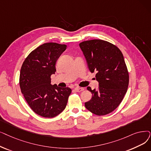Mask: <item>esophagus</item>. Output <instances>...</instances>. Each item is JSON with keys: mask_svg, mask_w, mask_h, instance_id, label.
<instances>
[{"mask_svg": "<svg viewBox=\"0 0 151 151\" xmlns=\"http://www.w3.org/2000/svg\"><path fill=\"white\" fill-rule=\"evenodd\" d=\"M75 90L76 92H81V91H84V88H75Z\"/></svg>", "mask_w": 151, "mask_h": 151, "instance_id": "34e87169", "label": "esophagus"}]
</instances>
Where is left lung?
<instances>
[{"label": "left lung", "mask_w": 151, "mask_h": 151, "mask_svg": "<svg viewBox=\"0 0 151 151\" xmlns=\"http://www.w3.org/2000/svg\"><path fill=\"white\" fill-rule=\"evenodd\" d=\"M80 47L91 73L96 72L98 89L92 90V98L86 108L97 115H105L117 108L125 95L129 75L123 55L115 45L101 39L81 42Z\"/></svg>", "instance_id": "obj_1"}]
</instances>
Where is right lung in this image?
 Wrapping results in <instances>:
<instances>
[{"label": "right lung", "instance_id": "right-lung-1", "mask_svg": "<svg viewBox=\"0 0 151 151\" xmlns=\"http://www.w3.org/2000/svg\"><path fill=\"white\" fill-rule=\"evenodd\" d=\"M67 45L45 43L26 58L20 70L19 86L25 100L34 112L45 118H53L65 109L71 89L51 84L58 58Z\"/></svg>", "mask_w": 151, "mask_h": 151}]
</instances>
